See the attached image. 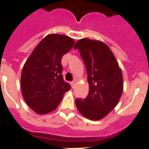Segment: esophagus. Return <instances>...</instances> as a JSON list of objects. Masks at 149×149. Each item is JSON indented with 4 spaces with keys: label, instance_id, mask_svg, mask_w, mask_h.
Instances as JSON below:
<instances>
[{
    "label": "esophagus",
    "instance_id": "obj_1",
    "mask_svg": "<svg viewBox=\"0 0 149 149\" xmlns=\"http://www.w3.org/2000/svg\"><path fill=\"white\" fill-rule=\"evenodd\" d=\"M76 84H77V83H76V81H75V80H73V81L72 82H71V86H72V88H74V86H76Z\"/></svg>",
    "mask_w": 149,
    "mask_h": 149
}]
</instances>
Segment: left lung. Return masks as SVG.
Returning a JSON list of instances; mask_svg holds the SVG:
<instances>
[{"mask_svg":"<svg viewBox=\"0 0 149 149\" xmlns=\"http://www.w3.org/2000/svg\"><path fill=\"white\" fill-rule=\"evenodd\" d=\"M83 58L89 84L85 99L76 100L82 115L98 120L107 116L118 104L123 92L122 72L113 52L105 43L82 38L76 43Z\"/></svg>","mask_w":149,"mask_h":149,"instance_id":"1","label":"left lung"}]
</instances>
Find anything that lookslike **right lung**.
<instances>
[{"instance_id": "add662e5", "label": "right lung", "mask_w": 149, "mask_h": 149, "mask_svg": "<svg viewBox=\"0 0 149 149\" xmlns=\"http://www.w3.org/2000/svg\"><path fill=\"white\" fill-rule=\"evenodd\" d=\"M72 38L63 35L45 36L25 62L21 77L22 96L38 114L54 111L71 86L64 81L61 61L74 46Z\"/></svg>"}]
</instances>
